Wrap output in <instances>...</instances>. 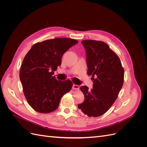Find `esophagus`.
Instances as JSON below:
<instances>
[{
    "label": "esophagus",
    "instance_id": "34e87169",
    "mask_svg": "<svg viewBox=\"0 0 147 147\" xmlns=\"http://www.w3.org/2000/svg\"><path fill=\"white\" fill-rule=\"evenodd\" d=\"M79 88H80V86L78 85H77V84H74L72 86L73 90H78Z\"/></svg>",
    "mask_w": 147,
    "mask_h": 147
}]
</instances>
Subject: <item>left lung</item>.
<instances>
[{
	"mask_svg": "<svg viewBox=\"0 0 147 147\" xmlns=\"http://www.w3.org/2000/svg\"><path fill=\"white\" fill-rule=\"evenodd\" d=\"M82 43L86 54L87 74L92 75L93 85L91 90L86 86L80 88L84 100L78 107L88 117H97L107 112L116 100L124 71L118 56L105 42L87 40Z\"/></svg>",
	"mask_w": 147,
	"mask_h": 147,
	"instance_id": "obj_1",
	"label": "left lung"
}]
</instances>
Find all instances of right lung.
Instances as JSON below:
<instances>
[{
  "mask_svg": "<svg viewBox=\"0 0 147 147\" xmlns=\"http://www.w3.org/2000/svg\"><path fill=\"white\" fill-rule=\"evenodd\" d=\"M78 42L69 38H56L34 44L21 65L20 78L28 104L39 113H48L58 107L60 100L70 91L69 80H57L54 71L61 64L64 53Z\"/></svg>",
  "mask_w": 147,
  "mask_h": 147,
  "instance_id": "obj_1",
  "label": "right lung"
}]
</instances>
